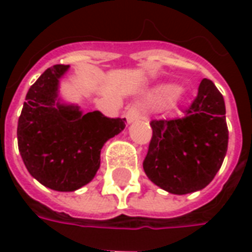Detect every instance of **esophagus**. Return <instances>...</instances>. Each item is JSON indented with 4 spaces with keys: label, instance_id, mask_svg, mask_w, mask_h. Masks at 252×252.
<instances>
[{
    "label": "esophagus",
    "instance_id": "obj_1",
    "mask_svg": "<svg viewBox=\"0 0 252 252\" xmlns=\"http://www.w3.org/2000/svg\"><path fill=\"white\" fill-rule=\"evenodd\" d=\"M126 117L128 123H132V121L137 120V119L140 117V109H139L137 106H132V108H129V109L126 110Z\"/></svg>",
    "mask_w": 252,
    "mask_h": 252
}]
</instances>
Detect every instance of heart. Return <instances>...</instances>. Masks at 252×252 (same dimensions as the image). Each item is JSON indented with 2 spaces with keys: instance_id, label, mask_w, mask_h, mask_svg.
Returning <instances> with one entry per match:
<instances>
[{
  "instance_id": "heart-1",
  "label": "heart",
  "mask_w": 252,
  "mask_h": 252,
  "mask_svg": "<svg viewBox=\"0 0 252 252\" xmlns=\"http://www.w3.org/2000/svg\"><path fill=\"white\" fill-rule=\"evenodd\" d=\"M171 95H173V98L177 99L180 95V92L175 90L174 86H171V85H162V86H159L154 90L153 94H151V98L157 102H164Z\"/></svg>"
}]
</instances>
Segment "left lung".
Listing matches in <instances>:
<instances>
[{
  "label": "left lung",
  "instance_id": "1",
  "mask_svg": "<svg viewBox=\"0 0 252 252\" xmlns=\"http://www.w3.org/2000/svg\"><path fill=\"white\" fill-rule=\"evenodd\" d=\"M153 137L143 169L154 184L173 194L204 189L225 158L228 126L221 93L204 78L184 117L153 120Z\"/></svg>",
  "mask_w": 252,
  "mask_h": 252
}]
</instances>
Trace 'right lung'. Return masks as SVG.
<instances>
[{
  "instance_id": "right-lung-1",
  "label": "right lung",
  "mask_w": 252,
  "mask_h": 252,
  "mask_svg": "<svg viewBox=\"0 0 252 252\" xmlns=\"http://www.w3.org/2000/svg\"><path fill=\"white\" fill-rule=\"evenodd\" d=\"M66 64L47 68L28 90L19 117V151L30 174L58 191H74L93 180L106 140L126 128V119L99 110L82 113L58 99Z\"/></svg>"
}]
</instances>
